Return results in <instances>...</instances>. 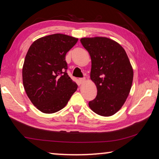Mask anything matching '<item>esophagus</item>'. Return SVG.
Listing matches in <instances>:
<instances>
[{
  "label": "esophagus",
  "mask_w": 159,
  "mask_h": 159,
  "mask_svg": "<svg viewBox=\"0 0 159 159\" xmlns=\"http://www.w3.org/2000/svg\"><path fill=\"white\" fill-rule=\"evenodd\" d=\"M79 81L80 83H83L85 81V78H81V79H79Z\"/></svg>",
  "instance_id": "obj_1"
}]
</instances>
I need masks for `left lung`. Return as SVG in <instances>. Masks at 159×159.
<instances>
[{"instance_id":"1","label":"left lung","mask_w":159,"mask_h":159,"mask_svg":"<svg viewBox=\"0 0 159 159\" xmlns=\"http://www.w3.org/2000/svg\"><path fill=\"white\" fill-rule=\"evenodd\" d=\"M92 66L90 79L98 89L89 107L97 114L110 116L121 108L130 93L133 69L123 48L106 37L83 38Z\"/></svg>"}]
</instances>
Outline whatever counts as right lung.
Segmentation results:
<instances>
[{
	"mask_svg": "<svg viewBox=\"0 0 159 159\" xmlns=\"http://www.w3.org/2000/svg\"><path fill=\"white\" fill-rule=\"evenodd\" d=\"M78 39L55 34L35 41L26 53L22 80L32 104L45 114H52L68 103L78 85L66 73V54Z\"/></svg>",
	"mask_w": 159,
	"mask_h": 159,
	"instance_id": "add662e5",
	"label": "right lung"
}]
</instances>
